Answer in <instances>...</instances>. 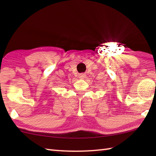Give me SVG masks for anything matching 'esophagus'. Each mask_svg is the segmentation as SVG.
Here are the masks:
<instances>
[{
  "label": "esophagus",
  "mask_w": 156,
  "mask_h": 156,
  "mask_svg": "<svg viewBox=\"0 0 156 156\" xmlns=\"http://www.w3.org/2000/svg\"><path fill=\"white\" fill-rule=\"evenodd\" d=\"M86 74L85 73H80V74H79V78L80 79H82V80H83V79H84V78H86Z\"/></svg>",
  "instance_id": "34e87169"
}]
</instances>
